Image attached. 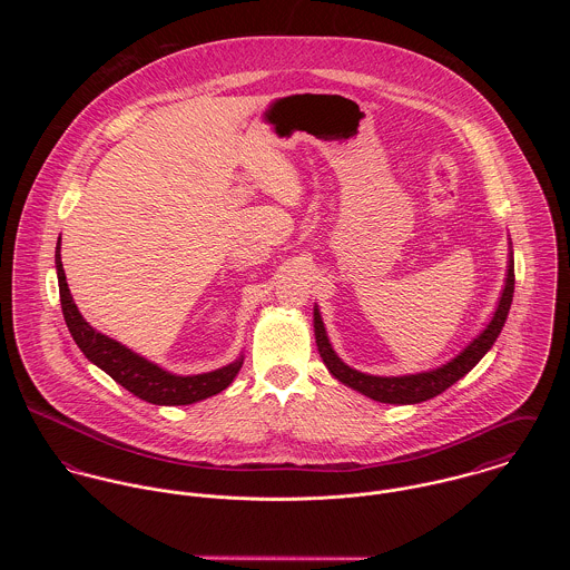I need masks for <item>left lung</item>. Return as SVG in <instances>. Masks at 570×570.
<instances>
[{
  "instance_id": "8db88e82",
  "label": "left lung",
  "mask_w": 570,
  "mask_h": 570,
  "mask_svg": "<svg viewBox=\"0 0 570 570\" xmlns=\"http://www.w3.org/2000/svg\"><path fill=\"white\" fill-rule=\"evenodd\" d=\"M513 283H515V274H513V252L509 249V263H507V278H504V287L498 301V307L489 321V325L448 364L432 368V371H423V373H414V375H400V377H380V375H368V373H360L351 366H346L337 353L333 351L328 337H326L325 323L323 316L318 312V305L314 309V333H316V344L321 351V357L325 362L328 373L342 382L344 386L375 400L382 404H421L428 402L436 395H441L443 391H448L452 384H456L461 377H465L493 346L495 337L500 335L511 301H513Z\"/></svg>"
}]
</instances>
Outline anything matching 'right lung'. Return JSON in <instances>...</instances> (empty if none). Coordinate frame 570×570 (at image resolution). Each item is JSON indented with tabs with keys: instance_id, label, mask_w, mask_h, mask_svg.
<instances>
[{
	"instance_id": "right-lung-1",
	"label": "right lung",
	"mask_w": 570,
	"mask_h": 570,
	"mask_svg": "<svg viewBox=\"0 0 570 570\" xmlns=\"http://www.w3.org/2000/svg\"><path fill=\"white\" fill-rule=\"evenodd\" d=\"M57 263V278H59V294H61V309L66 325L70 328L75 342L79 344L82 355L102 368L114 382H118L122 389L134 393L136 397L156 404V406H186L202 402L206 397H213L222 391H226L233 380L237 377L244 355H239L233 364L222 366L210 373L202 375H173L164 371L163 366L149 362L147 357L134 353L125 344L107 337L105 333L96 331L89 325L79 312V307L72 301L63 263H61V237L55 252Z\"/></svg>"
}]
</instances>
